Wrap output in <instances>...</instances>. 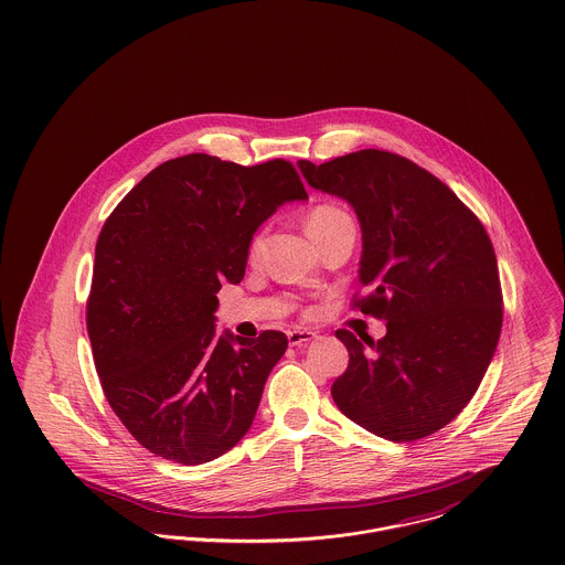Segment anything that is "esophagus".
Returning a JSON list of instances; mask_svg holds the SVG:
<instances>
[{"mask_svg":"<svg viewBox=\"0 0 565 565\" xmlns=\"http://www.w3.org/2000/svg\"><path fill=\"white\" fill-rule=\"evenodd\" d=\"M287 339H289V344H294V347H298V344H303V342H310V340L319 339L317 337V332H310V330H289L287 332Z\"/></svg>","mask_w":565,"mask_h":565,"instance_id":"esophagus-1","label":"esophagus"}]
</instances>
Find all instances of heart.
<instances>
[{
	"label": "heart",
	"mask_w": 565,
	"mask_h": 565,
	"mask_svg": "<svg viewBox=\"0 0 565 565\" xmlns=\"http://www.w3.org/2000/svg\"><path fill=\"white\" fill-rule=\"evenodd\" d=\"M344 221H351V218L347 216L344 210H340L339 205L321 203V205H317L310 212L306 226H308V233H315V231H323V228H330V226L339 225V223H344ZM259 246H262V239L255 237L253 244H250V255L253 257L259 253Z\"/></svg>",
	"instance_id": "obj_1"
}]
</instances>
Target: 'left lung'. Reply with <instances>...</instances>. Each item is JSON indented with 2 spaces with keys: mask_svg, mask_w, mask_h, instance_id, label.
Masks as SVG:
<instances>
[{
  "mask_svg": "<svg viewBox=\"0 0 565 565\" xmlns=\"http://www.w3.org/2000/svg\"><path fill=\"white\" fill-rule=\"evenodd\" d=\"M308 186L347 201L362 228L360 310L387 321L364 343L339 330L349 366L332 385L340 412L390 441L450 424L489 371L501 334V285L482 223L412 160L362 150L298 160Z\"/></svg>",
  "mask_w": 565,
  "mask_h": 565,
  "instance_id": "left-lung-1",
  "label": "left lung"
}]
</instances>
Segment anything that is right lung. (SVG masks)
I'll return each mask as SVG.
<instances>
[{
  "mask_svg": "<svg viewBox=\"0 0 565 565\" xmlns=\"http://www.w3.org/2000/svg\"><path fill=\"white\" fill-rule=\"evenodd\" d=\"M306 199L287 160L189 153L156 167L107 218L87 334L109 405L151 454L203 465L248 433L287 337H216V294L242 282L257 228Z\"/></svg>",
  "mask_w": 565,
  "mask_h": 565,
  "instance_id": "add662e5",
  "label": "right lung"
}]
</instances>
